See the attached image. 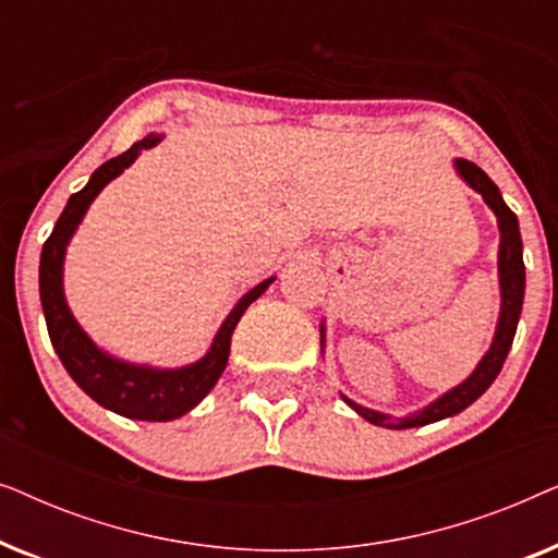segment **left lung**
I'll list each match as a JSON object with an SVG mask.
<instances>
[{"mask_svg":"<svg viewBox=\"0 0 558 558\" xmlns=\"http://www.w3.org/2000/svg\"><path fill=\"white\" fill-rule=\"evenodd\" d=\"M454 170L460 178L468 182V185L475 190V193L483 195L487 208L495 213L500 228V251H498V274H500V317L498 325H495V338L493 345L483 355V361L477 363V368L470 373L468 378L462 380L460 386L449 388L447 393H441L437 401H432L429 407L414 411V414L393 418L388 414H380V411L365 409L361 403L350 401L348 396H342V401L348 403L350 409H355L365 422L384 426V429H411V426H424L441 422V418L460 414L475 403L480 396H483L498 373L506 363L508 350L513 345L518 319H521L523 310V294H525V266H523V241H521V228H518L515 213L508 208L506 201H502L500 190L495 182L487 178V174L480 170L477 165L468 162V159H454ZM319 340L325 345V325L319 327Z\"/></svg>","mask_w":558,"mask_h":558,"instance_id":"8db88e82","label":"left lung"}]
</instances>
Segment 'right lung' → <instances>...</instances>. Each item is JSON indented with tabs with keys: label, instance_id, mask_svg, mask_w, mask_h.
Here are the masks:
<instances>
[{
	"label": "right lung",
	"instance_id": "add662e5",
	"mask_svg": "<svg viewBox=\"0 0 558 558\" xmlns=\"http://www.w3.org/2000/svg\"><path fill=\"white\" fill-rule=\"evenodd\" d=\"M159 142H162V134H147L142 142L132 144L124 155L98 167L90 174L88 185L68 197L65 210L60 213L40 256V302L50 342L56 348L60 363L65 365L71 378L96 403H101L113 414L140 418V422H172V418H180L190 409H195L210 393V388L218 384L220 373L226 371L235 325H239L243 312L248 310V304L256 302L274 281V277L266 279L243 294L239 304L231 310V315L220 325L208 353L201 361L182 365V368H151V365L121 361V357H113L98 348L83 332V327L75 323L73 312L68 307L63 292L65 248L73 239L75 228L86 216L88 205L96 201V195L113 178H119L144 149H151Z\"/></svg>",
	"mask_w": 558,
	"mask_h": 558
}]
</instances>
